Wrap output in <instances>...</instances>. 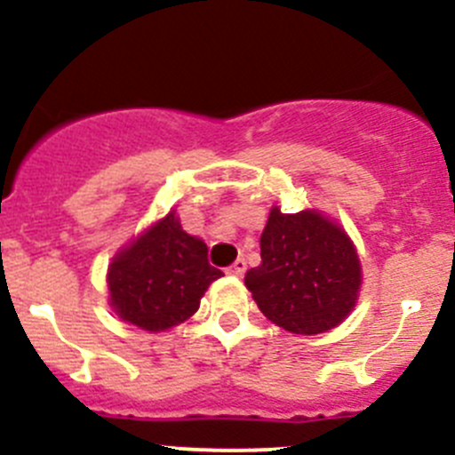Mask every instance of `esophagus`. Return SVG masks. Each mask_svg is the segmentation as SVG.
Returning <instances> with one entry per match:
<instances>
[{
    "mask_svg": "<svg viewBox=\"0 0 455 455\" xmlns=\"http://www.w3.org/2000/svg\"><path fill=\"white\" fill-rule=\"evenodd\" d=\"M244 271H246L244 258H237L235 262L227 268V273H231V275H244Z\"/></svg>",
    "mask_w": 455,
    "mask_h": 455,
    "instance_id": "1",
    "label": "esophagus"
}]
</instances>
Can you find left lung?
<instances>
[{
	"mask_svg": "<svg viewBox=\"0 0 455 455\" xmlns=\"http://www.w3.org/2000/svg\"><path fill=\"white\" fill-rule=\"evenodd\" d=\"M262 264L249 268L246 289L259 311L291 333L333 329L355 307L360 259L347 233L315 211L271 209L259 237Z\"/></svg>",
	"mask_w": 455,
	"mask_h": 455,
	"instance_id": "8db88e82",
	"label": "left lung"
}]
</instances>
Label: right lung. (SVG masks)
I'll return each instance as SVG.
<instances>
[{"label": "right lung", "instance_id": "add662e5", "mask_svg": "<svg viewBox=\"0 0 455 455\" xmlns=\"http://www.w3.org/2000/svg\"><path fill=\"white\" fill-rule=\"evenodd\" d=\"M220 275L204 242L182 231L171 211L116 255L108 268L110 304L140 329L164 331L191 317Z\"/></svg>", "mask_w": 455, "mask_h": 455}]
</instances>
